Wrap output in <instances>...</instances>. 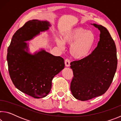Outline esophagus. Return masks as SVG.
I'll list each match as a JSON object with an SVG mask.
<instances>
[{
	"instance_id": "obj_1",
	"label": "esophagus",
	"mask_w": 121,
	"mask_h": 121,
	"mask_svg": "<svg viewBox=\"0 0 121 121\" xmlns=\"http://www.w3.org/2000/svg\"><path fill=\"white\" fill-rule=\"evenodd\" d=\"M70 60L68 59H66L65 61V65L66 67H69L70 66Z\"/></svg>"
}]
</instances>
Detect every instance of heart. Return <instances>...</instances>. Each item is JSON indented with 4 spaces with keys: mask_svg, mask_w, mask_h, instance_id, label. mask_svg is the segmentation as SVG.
<instances>
[{
    "mask_svg": "<svg viewBox=\"0 0 121 121\" xmlns=\"http://www.w3.org/2000/svg\"><path fill=\"white\" fill-rule=\"evenodd\" d=\"M57 45L61 48L65 44L70 45L69 52L71 56L78 60L84 59L92 51L96 42L95 34L82 27L71 28L61 34V39H56Z\"/></svg>",
    "mask_w": 121,
    "mask_h": 121,
    "instance_id": "1",
    "label": "heart"
}]
</instances>
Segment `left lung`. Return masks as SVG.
Listing matches in <instances>:
<instances>
[{
	"mask_svg": "<svg viewBox=\"0 0 121 121\" xmlns=\"http://www.w3.org/2000/svg\"><path fill=\"white\" fill-rule=\"evenodd\" d=\"M91 24L100 31L97 48L87 58L70 63L73 75L70 90L73 97L81 101L105 93L117 69L116 48L109 31L101 25Z\"/></svg>",
	"mask_w": 121,
	"mask_h": 121,
	"instance_id": "obj_1",
	"label": "left lung"
}]
</instances>
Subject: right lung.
Here are the masks:
<instances>
[{"instance_id":"obj_1","label":"right lung","mask_w":121,"mask_h":121,"mask_svg":"<svg viewBox=\"0 0 121 121\" xmlns=\"http://www.w3.org/2000/svg\"><path fill=\"white\" fill-rule=\"evenodd\" d=\"M48 21L30 20L14 34L7 50V60L12 82L18 90L35 98H44L52 87L55 76L64 68V59L41 50L28 53L25 42L48 30Z\"/></svg>"}]
</instances>
